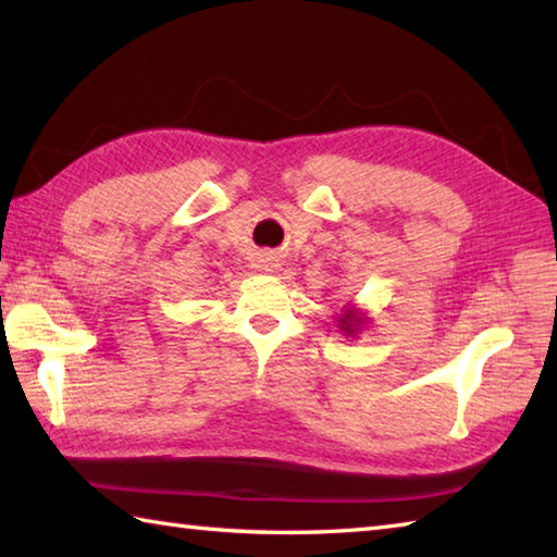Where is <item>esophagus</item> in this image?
<instances>
[{
	"instance_id": "esophagus-1",
	"label": "esophagus",
	"mask_w": 557,
	"mask_h": 557,
	"mask_svg": "<svg viewBox=\"0 0 557 557\" xmlns=\"http://www.w3.org/2000/svg\"><path fill=\"white\" fill-rule=\"evenodd\" d=\"M277 268V262H275V258H262L260 260V270H265V272H272Z\"/></svg>"
}]
</instances>
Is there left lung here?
I'll return each instance as SVG.
<instances>
[{
	"instance_id": "1",
	"label": "left lung",
	"mask_w": 557,
	"mask_h": 557,
	"mask_svg": "<svg viewBox=\"0 0 557 557\" xmlns=\"http://www.w3.org/2000/svg\"><path fill=\"white\" fill-rule=\"evenodd\" d=\"M362 323H366V317H362L358 309H348L338 317V329L346 333V336H356Z\"/></svg>"
}]
</instances>
